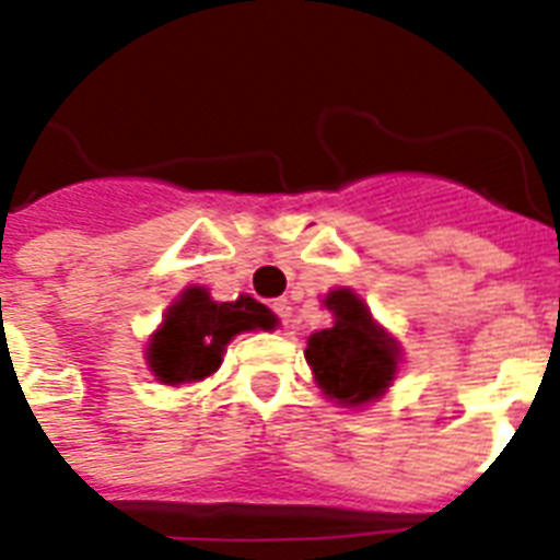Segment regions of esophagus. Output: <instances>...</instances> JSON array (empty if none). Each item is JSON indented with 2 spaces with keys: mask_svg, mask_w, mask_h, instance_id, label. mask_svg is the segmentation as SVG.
Wrapping results in <instances>:
<instances>
[{
  "mask_svg": "<svg viewBox=\"0 0 560 560\" xmlns=\"http://www.w3.org/2000/svg\"><path fill=\"white\" fill-rule=\"evenodd\" d=\"M275 315H277V320H280V326H283V329H289V324H292V303L289 301H275Z\"/></svg>",
  "mask_w": 560,
  "mask_h": 560,
  "instance_id": "34e87169",
  "label": "esophagus"
}]
</instances>
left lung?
<instances>
[{"label": "left lung", "mask_w": 560, "mask_h": 560, "mask_svg": "<svg viewBox=\"0 0 560 560\" xmlns=\"http://www.w3.org/2000/svg\"><path fill=\"white\" fill-rule=\"evenodd\" d=\"M324 303L335 326L312 335L306 347L320 390L352 407L378 399L396 375L399 347L375 326L370 308L350 289H335Z\"/></svg>", "instance_id": "obj_1"}]
</instances>
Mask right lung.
I'll return each mask as SVG.
<instances>
[{
	"label": "right lung",
	"instance_id": "right-lung-1",
	"mask_svg": "<svg viewBox=\"0 0 560 560\" xmlns=\"http://www.w3.org/2000/svg\"><path fill=\"white\" fill-rule=\"evenodd\" d=\"M277 317L254 298L234 303L210 301L199 285L187 289L164 315L159 332L150 341V370L164 384L202 382L217 373L222 352L234 335L245 329H275Z\"/></svg>",
	"mask_w": 560,
	"mask_h": 560
}]
</instances>
